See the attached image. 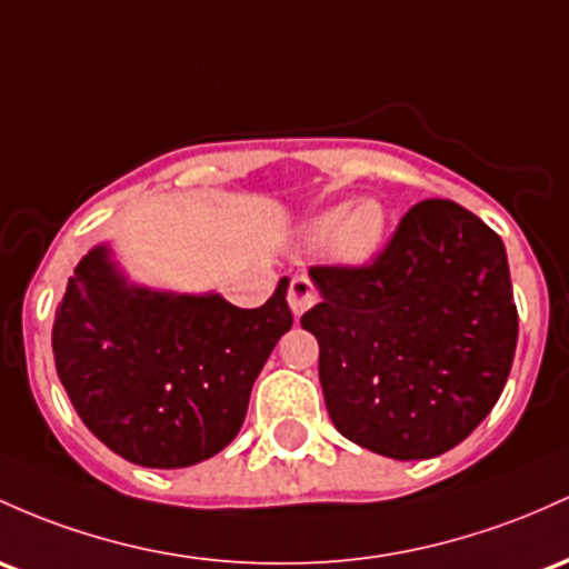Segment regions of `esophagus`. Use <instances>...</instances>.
Segmentation results:
<instances>
[{
    "mask_svg": "<svg viewBox=\"0 0 569 569\" xmlns=\"http://www.w3.org/2000/svg\"><path fill=\"white\" fill-rule=\"evenodd\" d=\"M318 299H321V297H318L316 286L310 283V278H305V274H297V278L291 280V286H289V308H291V313H295L297 318L308 313V310L313 308V305H318Z\"/></svg>",
    "mask_w": 569,
    "mask_h": 569,
    "instance_id": "esophagus-1",
    "label": "esophagus"
}]
</instances>
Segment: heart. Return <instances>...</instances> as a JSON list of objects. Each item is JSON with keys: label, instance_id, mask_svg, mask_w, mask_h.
Instances as JSON below:
<instances>
[{"label": "heart", "instance_id": "heart-1", "mask_svg": "<svg viewBox=\"0 0 569 569\" xmlns=\"http://www.w3.org/2000/svg\"><path fill=\"white\" fill-rule=\"evenodd\" d=\"M313 237L318 242H327L337 237L342 259L348 261H367L378 253L386 237V213L378 202L356 204L348 213L346 204L327 210L313 221Z\"/></svg>", "mask_w": 569, "mask_h": 569}]
</instances>
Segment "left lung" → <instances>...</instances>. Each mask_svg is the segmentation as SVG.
<instances>
[{
  "instance_id": "obj_1",
  "label": "left lung",
  "mask_w": 569,
  "mask_h": 569,
  "mask_svg": "<svg viewBox=\"0 0 569 569\" xmlns=\"http://www.w3.org/2000/svg\"><path fill=\"white\" fill-rule=\"evenodd\" d=\"M302 316L337 432L380 457L432 459L491 413L513 365L518 310L495 229L423 199L370 264L310 267Z\"/></svg>"
}]
</instances>
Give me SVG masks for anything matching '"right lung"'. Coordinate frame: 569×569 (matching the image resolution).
Returning a JSON list of instances; mask_svg holds the SVG:
<instances>
[{"mask_svg":"<svg viewBox=\"0 0 569 569\" xmlns=\"http://www.w3.org/2000/svg\"><path fill=\"white\" fill-rule=\"evenodd\" d=\"M289 278L261 308L221 295L129 283L108 246L91 248L56 308L53 356L72 408L110 451L174 470L216 457L240 432L253 380L295 323Z\"/></svg>","mask_w":569,"mask_h":569,"instance_id":"1","label":"right lung"}]
</instances>
